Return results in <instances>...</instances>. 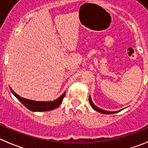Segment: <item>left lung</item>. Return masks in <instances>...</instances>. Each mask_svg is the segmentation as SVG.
<instances>
[{"mask_svg": "<svg viewBox=\"0 0 148 148\" xmlns=\"http://www.w3.org/2000/svg\"><path fill=\"white\" fill-rule=\"evenodd\" d=\"M89 103H90L91 106H92V107L94 109V110H96V111L98 112L102 113V114H113V113H117V112H118L120 111V110H119V111H116V112H110V111H106V110H102V109L97 107L96 105H95V104H94L93 102L92 101V99H91V97L90 96L89 97Z\"/></svg>", "mask_w": 148, "mask_h": 148, "instance_id": "8db88e82", "label": "left lung"}]
</instances>
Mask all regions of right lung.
<instances>
[{
  "mask_svg": "<svg viewBox=\"0 0 148 148\" xmlns=\"http://www.w3.org/2000/svg\"><path fill=\"white\" fill-rule=\"evenodd\" d=\"M10 89L12 93L13 94L15 97L20 101L26 108L28 109L29 110L33 112H46V111H50V110H53L54 109L57 108L59 107L61 103L63 101L64 97L65 96V93L63 94L62 96L59 97L57 99L54 101H48V102H38V101H34L31 100V99H25V98L21 97L19 95H18L16 92L10 86Z\"/></svg>",
  "mask_w": 148,
  "mask_h": 148,
  "instance_id": "right-lung-1",
  "label": "right lung"
}]
</instances>
